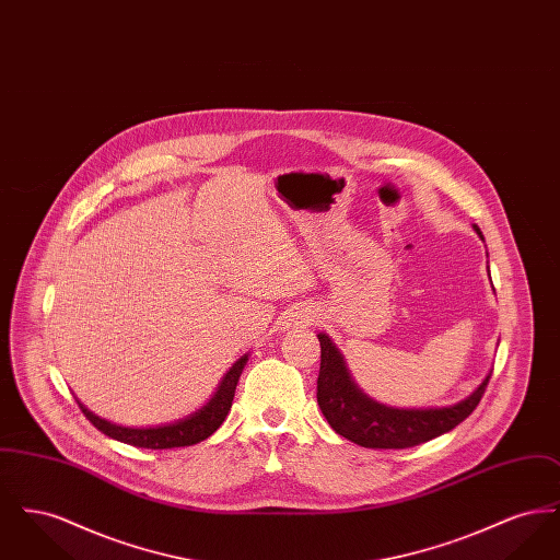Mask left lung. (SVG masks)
<instances>
[{"mask_svg":"<svg viewBox=\"0 0 560 560\" xmlns=\"http://www.w3.org/2000/svg\"><path fill=\"white\" fill-rule=\"evenodd\" d=\"M477 233L480 235L479 229ZM320 370L317 400L329 427L348 441L370 450H407L436 439L462 424L479 405L489 377L468 397L441 409H395L363 395L348 375L331 340L319 334Z\"/></svg>","mask_w":560,"mask_h":560,"instance_id":"8db88e82","label":"left lung"}]
</instances>
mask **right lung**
Here are the masks:
<instances>
[{
  "label": "right lung",
  "mask_w": 560,
  "mask_h": 560,
  "mask_svg": "<svg viewBox=\"0 0 560 560\" xmlns=\"http://www.w3.org/2000/svg\"><path fill=\"white\" fill-rule=\"evenodd\" d=\"M245 361H247V354L241 357L240 361L229 370V373L224 375V380L220 382V386H218L212 400L203 409H199L197 413H192L190 418H185V420H180L176 424L158 428L117 427V424H110L107 420L94 416L81 402H78V405H80L83 416L90 420L92 427L98 428L103 434H107L110 439H117L121 443H128V445H133V447H142V450L188 447V445L201 443L208 436H212L213 432L224 422V418L229 416Z\"/></svg>",
  "instance_id": "add662e5"
}]
</instances>
